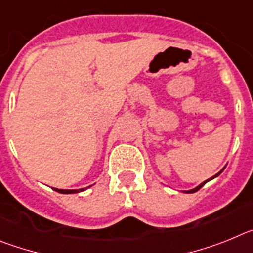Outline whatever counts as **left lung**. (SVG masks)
Wrapping results in <instances>:
<instances>
[{
	"label": "left lung",
	"instance_id": "obj_1",
	"mask_svg": "<svg viewBox=\"0 0 253 253\" xmlns=\"http://www.w3.org/2000/svg\"><path fill=\"white\" fill-rule=\"evenodd\" d=\"M223 170H224V168H223V169H221L220 172H219V173H216V174H215V175H214V177H211V178H209V179H206V181H204V182H203V183H200V184H199V186H197V187L192 188V190L184 191V192H186V193H193V192H196V191H199V190H200V188L203 187V186H204V184H205V183H206V182H209V181H211V179H212V178H215V177H218V175H219V174H220V173H221V172H223Z\"/></svg>",
	"mask_w": 253,
	"mask_h": 253
}]
</instances>
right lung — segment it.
<instances>
[{"instance_id": "1", "label": "right lung", "mask_w": 253, "mask_h": 253, "mask_svg": "<svg viewBox=\"0 0 253 253\" xmlns=\"http://www.w3.org/2000/svg\"><path fill=\"white\" fill-rule=\"evenodd\" d=\"M54 191L60 193H76V192H81V191H84L85 188H79V190H58V188H53Z\"/></svg>"}]
</instances>
